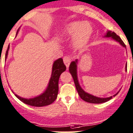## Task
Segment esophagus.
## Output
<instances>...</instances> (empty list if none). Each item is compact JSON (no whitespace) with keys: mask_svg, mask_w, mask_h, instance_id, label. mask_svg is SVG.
<instances>
[{"mask_svg":"<svg viewBox=\"0 0 133 133\" xmlns=\"http://www.w3.org/2000/svg\"><path fill=\"white\" fill-rule=\"evenodd\" d=\"M71 58L70 56H65L64 57V62L67 68L69 67V64H70V63H71Z\"/></svg>","mask_w":133,"mask_h":133,"instance_id":"esophagus-1","label":"esophagus"}]
</instances>
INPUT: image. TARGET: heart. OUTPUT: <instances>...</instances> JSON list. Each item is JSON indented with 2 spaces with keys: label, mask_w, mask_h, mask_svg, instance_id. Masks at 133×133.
I'll return each mask as SVG.
<instances>
[{
  "label": "heart",
  "mask_w": 133,
  "mask_h": 133,
  "mask_svg": "<svg viewBox=\"0 0 133 133\" xmlns=\"http://www.w3.org/2000/svg\"><path fill=\"white\" fill-rule=\"evenodd\" d=\"M92 32L93 28L89 23L83 21H75L65 26L61 36L68 39L73 38L74 47L82 49L85 47L89 42Z\"/></svg>",
  "instance_id": "1"
}]
</instances>
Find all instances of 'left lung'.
<instances>
[{
  "label": "left lung",
  "instance_id": "left-lung-1",
  "mask_svg": "<svg viewBox=\"0 0 133 133\" xmlns=\"http://www.w3.org/2000/svg\"><path fill=\"white\" fill-rule=\"evenodd\" d=\"M105 37H111L113 38V40H116L117 42L120 43V44L121 46H123V47L126 48L125 44H124V42H123V40L121 39L120 37L118 35L115 33L114 32H111V31H108L107 32L106 35L105 36ZM77 59H76L75 61H74L70 64L69 68V71L70 72V74L72 75L73 79H74V83H75V87H76V89L77 91V93H78L79 95L81 97V99H82L83 101H86V102L90 103H105L108 101L109 100L111 99L113 97H106V98H100L97 97L93 96V95L89 94V93H86L85 91L82 89V88L81 87V86L79 85V83L78 82V79H77ZM127 64H126L125 65V70L127 71ZM119 92H117L115 95H114L113 96H116V95L118 94Z\"/></svg>",
  "mask_w": 133,
  "mask_h": 133
}]
</instances>
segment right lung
<instances>
[{
	"label": "right lung",
	"mask_w": 133,
	"mask_h": 133,
	"mask_svg": "<svg viewBox=\"0 0 133 133\" xmlns=\"http://www.w3.org/2000/svg\"><path fill=\"white\" fill-rule=\"evenodd\" d=\"M19 29L16 32V35ZM8 50H9V45L6 52V59L8 56ZM65 69H66V67L64 65L63 59L62 58H59L54 62L53 66H52V75L49 81L48 86L46 90L42 94L32 99H25V98L20 97L16 94H15V96L24 103L31 105V106H34V107H43V106H46V105L52 104L56 100L58 96V81H59V76L62 72L65 71Z\"/></svg>",
	"instance_id": "obj_1"
}]
</instances>
